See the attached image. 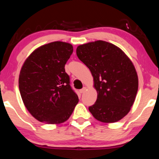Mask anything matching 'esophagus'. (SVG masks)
<instances>
[{
	"label": "esophagus",
	"instance_id": "34e87169",
	"mask_svg": "<svg viewBox=\"0 0 159 159\" xmlns=\"http://www.w3.org/2000/svg\"><path fill=\"white\" fill-rule=\"evenodd\" d=\"M86 88H85V87H84V88H82V89H81V90H80V93H84V91H85L86 90Z\"/></svg>",
	"mask_w": 159,
	"mask_h": 159
}]
</instances>
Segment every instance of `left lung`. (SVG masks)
Segmentation results:
<instances>
[{"mask_svg": "<svg viewBox=\"0 0 159 159\" xmlns=\"http://www.w3.org/2000/svg\"><path fill=\"white\" fill-rule=\"evenodd\" d=\"M79 59L88 67L98 97L89 111L97 120L116 122L133 105L138 90V77L132 61L119 47L103 40L77 48Z\"/></svg>", "mask_w": 159, "mask_h": 159, "instance_id": "8db88e82", "label": "left lung"}]
</instances>
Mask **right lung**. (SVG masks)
I'll return each mask as SVG.
<instances>
[{
  "label": "right lung",
  "mask_w": 159,
  "mask_h": 159,
  "mask_svg": "<svg viewBox=\"0 0 159 159\" xmlns=\"http://www.w3.org/2000/svg\"><path fill=\"white\" fill-rule=\"evenodd\" d=\"M73 53L70 43L56 41L34 50L19 77L23 103L37 120L56 125L66 121L79 98L70 86L65 64Z\"/></svg>",
  "instance_id": "1"
}]
</instances>
